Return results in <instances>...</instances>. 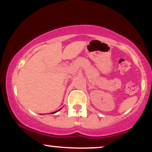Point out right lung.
I'll list each match as a JSON object with an SVG mask.
<instances>
[{
  "mask_svg": "<svg viewBox=\"0 0 152 152\" xmlns=\"http://www.w3.org/2000/svg\"><path fill=\"white\" fill-rule=\"evenodd\" d=\"M56 111H55V112H53V113H52V114H54V113H56Z\"/></svg>",
  "mask_w": 152,
  "mask_h": 152,
  "instance_id": "add662e5",
  "label": "right lung"
}]
</instances>
